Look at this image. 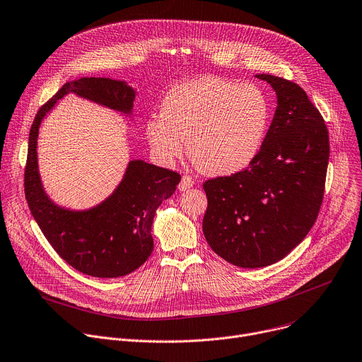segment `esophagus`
I'll use <instances>...</instances> for the list:
<instances>
[{
    "label": "esophagus",
    "mask_w": 362,
    "mask_h": 362,
    "mask_svg": "<svg viewBox=\"0 0 362 362\" xmlns=\"http://www.w3.org/2000/svg\"><path fill=\"white\" fill-rule=\"evenodd\" d=\"M193 185H194V180H193L190 176H183L182 180H180V183H179V190H180V192L187 190V189H190Z\"/></svg>",
    "instance_id": "esophagus-1"
}]
</instances>
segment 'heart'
Returning a JSON list of instances; mask_svg holds the SVG:
<instances>
[{
  "label": "heart",
  "instance_id": "heart-1",
  "mask_svg": "<svg viewBox=\"0 0 362 362\" xmlns=\"http://www.w3.org/2000/svg\"><path fill=\"white\" fill-rule=\"evenodd\" d=\"M270 103L259 88L204 76L175 85L160 115L146 121V137L164 161L187 153L204 173L229 176L248 168L264 144Z\"/></svg>",
  "mask_w": 362,
  "mask_h": 362
}]
</instances>
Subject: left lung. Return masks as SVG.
Returning <instances> with one entry per match:
<instances>
[{
  "label": "left lung",
  "mask_w": 362,
  "mask_h": 362,
  "mask_svg": "<svg viewBox=\"0 0 362 362\" xmlns=\"http://www.w3.org/2000/svg\"><path fill=\"white\" fill-rule=\"evenodd\" d=\"M277 107L258 156L231 176L204 183V235L225 261L243 269L274 264L313 226L323 199L329 136L306 92L273 75Z\"/></svg>",
  "instance_id": "1"
}]
</instances>
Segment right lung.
<instances>
[{"label": "right lung", "mask_w": 362, "mask_h": 362, "mask_svg": "<svg viewBox=\"0 0 362 362\" xmlns=\"http://www.w3.org/2000/svg\"><path fill=\"white\" fill-rule=\"evenodd\" d=\"M69 93L129 118L137 96L125 81L110 78H81L64 83L33 121L24 173L25 199L42 233L69 266L100 279L127 276L150 257L156 211L175 193L180 175L133 158L118 186L98 205L72 209L52 201L39 172V129L57 101Z\"/></svg>", "instance_id": "obj_1"}]
</instances>
